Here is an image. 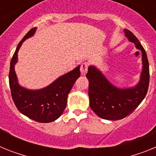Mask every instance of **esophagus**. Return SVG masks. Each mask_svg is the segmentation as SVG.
<instances>
[{
	"label": "esophagus",
	"mask_w": 156,
	"mask_h": 156,
	"mask_svg": "<svg viewBox=\"0 0 156 156\" xmlns=\"http://www.w3.org/2000/svg\"><path fill=\"white\" fill-rule=\"evenodd\" d=\"M88 64L87 62H83L80 66V72L82 75H85L87 72Z\"/></svg>",
	"instance_id": "34e87169"
}]
</instances>
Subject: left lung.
Instances as JSON below:
<instances>
[{"mask_svg": "<svg viewBox=\"0 0 156 156\" xmlns=\"http://www.w3.org/2000/svg\"><path fill=\"white\" fill-rule=\"evenodd\" d=\"M125 36L142 53V72L133 87L119 88L112 84L95 66L88 67V95L90 108L98 116L108 120H119L132 113L145 98L149 85V65L145 50L132 32L124 29Z\"/></svg>", "mask_w": 156, "mask_h": 156, "instance_id": "8db88e82", "label": "left lung"}]
</instances>
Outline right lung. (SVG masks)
Masks as SVG:
<instances>
[{
  "mask_svg": "<svg viewBox=\"0 0 156 156\" xmlns=\"http://www.w3.org/2000/svg\"><path fill=\"white\" fill-rule=\"evenodd\" d=\"M36 30V27L31 29L25 35L12 56L9 72V86L14 103L22 114L37 122H50L60 117L66 108L69 93L80 76V66L40 90H28L20 86L15 72V65L18 62V51L22 44L34 35Z\"/></svg>",
  "mask_w": 156,
  "mask_h": 156,
  "instance_id": "add662e5",
  "label": "right lung"
}]
</instances>
